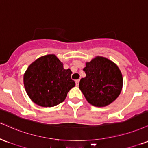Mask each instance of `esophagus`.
<instances>
[{
	"mask_svg": "<svg viewBox=\"0 0 148 148\" xmlns=\"http://www.w3.org/2000/svg\"><path fill=\"white\" fill-rule=\"evenodd\" d=\"M79 79H76V80H75V84H76V86H78V85H79Z\"/></svg>",
	"mask_w": 148,
	"mask_h": 148,
	"instance_id": "1",
	"label": "esophagus"
}]
</instances>
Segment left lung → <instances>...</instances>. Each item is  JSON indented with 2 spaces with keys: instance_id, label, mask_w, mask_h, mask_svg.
Listing matches in <instances>:
<instances>
[{
  "instance_id": "obj_1",
  "label": "left lung",
  "mask_w": 148,
  "mask_h": 148,
  "mask_svg": "<svg viewBox=\"0 0 148 148\" xmlns=\"http://www.w3.org/2000/svg\"><path fill=\"white\" fill-rule=\"evenodd\" d=\"M86 77L79 88L86 100L95 107H105L119 97L123 87V76L116 64L108 59L96 57L86 64Z\"/></svg>"
}]
</instances>
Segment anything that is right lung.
<instances>
[{
	"instance_id": "obj_1",
	"label": "right lung",
	"mask_w": 148,
	"mask_h": 148,
	"mask_svg": "<svg viewBox=\"0 0 148 148\" xmlns=\"http://www.w3.org/2000/svg\"><path fill=\"white\" fill-rule=\"evenodd\" d=\"M71 71L64 69L55 55L39 57L27 68L23 76L25 91L36 105L51 107L64 101L75 86Z\"/></svg>"
}]
</instances>
